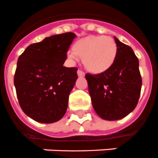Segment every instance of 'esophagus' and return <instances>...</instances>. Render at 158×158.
I'll use <instances>...</instances> for the list:
<instances>
[{
  "instance_id": "1",
  "label": "esophagus",
  "mask_w": 158,
  "mask_h": 158,
  "mask_svg": "<svg viewBox=\"0 0 158 158\" xmlns=\"http://www.w3.org/2000/svg\"><path fill=\"white\" fill-rule=\"evenodd\" d=\"M77 75L78 77H82L85 76V73L79 69V70H77Z\"/></svg>"
}]
</instances>
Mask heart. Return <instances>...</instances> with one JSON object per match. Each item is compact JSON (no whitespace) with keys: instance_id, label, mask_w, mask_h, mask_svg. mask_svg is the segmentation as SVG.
Listing matches in <instances>:
<instances>
[{"instance_id":"1","label":"heart","mask_w":158,"mask_h":158,"mask_svg":"<svg viewBox=\"0 0 158 158\" xmlns=\"http://www.w3.org/2000/svg\"><path fill=\"white\" fill-rule=\"evenodd\" d=\"M69 53L71 60L82 58L84 66L94 74L107 72L114 64L117 55V45L112 37L106 36H88L74 43Z\"/></svg>"}]
</instances>
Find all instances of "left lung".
I'll use <instances>...</instances> for the list:
<instances>
[{
    "label": "left lung",
    "instance_id": "obj_1",
    "mask_svg": "<svg viewBox=\"0 0 158 158\" xmlns=\"http://www.w3.org/2000/svg\"><path fill=\"white\" fill-rule=\"evenodd\" d=\"M117 55L109 70L85 74L93 108L101 118L122 119L135 108L140 96L142 78L139 59L129 45L114 37Z\"/></svg>",
    "mask_w": 158,
    "mask_h": 158
}]
</instances>
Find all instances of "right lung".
Instances as JSON below:
<instances>
[{
	"label": "right lung",
	"instance_id": "1",
	"mask_svg": "<svg viewBox=\"0 0 158 158\" xmlns=\"http://www.w3.org/2000/svg\"><path fill=\"white\" fill-rule=\"evenodd\" d=\"M75 37L73 32L49 36L31 44L18 59L14 78L18 100L36 122L53 123L66 113L77 69L63 64Z\"/></svg>",
	"mask_w": 158,
	"mask_h": 158
}]
</instances>
